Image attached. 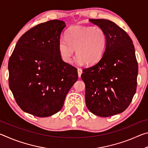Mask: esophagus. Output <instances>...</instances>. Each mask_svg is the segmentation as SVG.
<instances>
[{
	"label": "esophagus",
	"instance_id": "1",
	"mask_svg": "<svg viewBox=\"0 0 148 148\" xmlns=\"http://www.w3.org/2000/svg\"><path fill=\"white\" fill-rule=\"evenodd\" d=\"M77 74H78V77H81V75L82 74V70L80 68H77Z\"/></svg>",
	"mask_w": 148,
	"mask_h": 148
}]
</instances>
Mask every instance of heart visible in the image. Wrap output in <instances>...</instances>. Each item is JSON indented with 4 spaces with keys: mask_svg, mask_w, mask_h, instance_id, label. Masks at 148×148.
I'll list each match as a JSON object with an SVG mask.
<instances>
[{
    "mask_svg": "<svg viewBox=\"0 0 148 148\" xmlns=\"http://www.w3.org/2000/svg\"><path fill=\"white\" fill-rule=\"evenodd\" d=\"M106 42V34L101 27L74 26L66 31L65 38L60 39L58 48L64 62H72L76 49L78 63L92 64L101 59Z\"/></svg>",
    "mask_w": 148,
    "mask_h": 148,
    "instance_id": "obj_1",
    "label": "heart"
}]
</instances>
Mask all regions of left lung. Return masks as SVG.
Here are the masks:
<instances>
[{"instance_id":"obj_1","label":"left lung","mask_w":148,"mask_h":148,"mask_svg":"<svg viewBox=\"0 0 148 148\" xmlns=\"http://www.w3.org/2000/svg\"><path fill=\"white\" fill-rule=\"evenodd\" d=\"M89 21L104 30L107 42L99 61L83 70L86 104L93 114L109 117L124 112L136 92L138 67L134 47L127 32L114 22Z\"/></svg>"}]
</instances>
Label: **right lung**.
Here are the masks:
<instances>
[{"instance_id":"add662e5","label":"right lung","mask_w":148,"mask_h":148,"mask_svg":"<svg viewBox=\"0 0 148 148\" xmlns=\"http://www.w3.org/2000/svg\"><path fill=\"white\" fill-rule=\"evenodd\" d=\"M65 27L57 19L37 25L22 35L10 57V89L27 113L40 117L57 113L78 78L77 69L59 54Z\"/></svg>"}]
</instances>
